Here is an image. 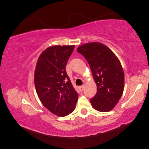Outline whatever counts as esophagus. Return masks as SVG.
I'll use <instances>...</instances> for the list:
<instances>
[{"mask_svg":"<svg viewBox=\"0 0 149 149\" xmlns=\"http://www.w3.org/2000/svg\"><path fill=\"white\" fill-rule=\"evenodd\" d=\"M84 85H83V86H79V91H83V89H84Z\"/></svg>","mask_w":149,"mask_h":149,"instance_id":"obj_1","label":"esophagus"}]
</instances>
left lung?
I'll return each mask as SVG.
<instances>
[{"label":"left lung","instance_id":"obj_1","mask_svg":"<svg viewBox=\"0 0 149 149\" xmlns=\"http://www.w3.org/2000/svg\"><path fill=\"white\" fill-rule=\"evenodd\" d=\"M77 52L87 60L97 85L96 95L91 103L96 110L108 112L123 95L124 73L119 59L111 49L99 42L85 43Z\"/></svg>","mask_w":149,"mask_h":149}]
</instances>
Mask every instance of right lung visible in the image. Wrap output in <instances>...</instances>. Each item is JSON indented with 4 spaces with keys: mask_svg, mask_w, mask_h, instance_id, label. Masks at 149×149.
<instances>
[{
    "mask_svg": "<svg viewBox=\"0 0 149 149\" xmlns=\"http://www.w3.org/2000/svg\"><path fill=\"white\" fill-rule=\"evenodd\" d=\"M74 45L47 48L38 58L35 70V86L43 105L52 113L64 117L73 112L78 94L66 71Z\"/></svg>",
    "mask_w": 149,
    "mask_h": 149,
    "instance_id": "obj_1",
    "label": "right lung"
}]
</instances>
